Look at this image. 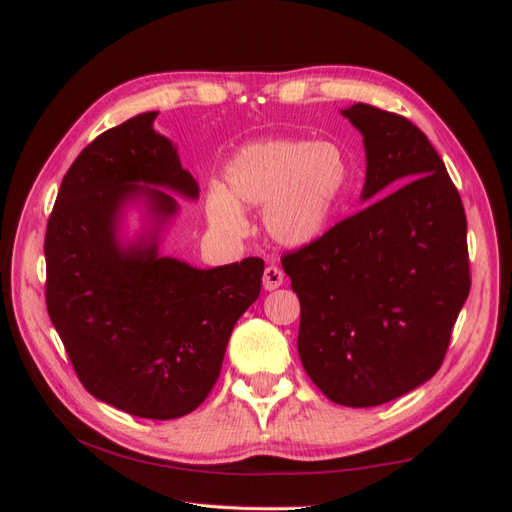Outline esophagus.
I'll return each instance as SVG.
<instances>
[{"instance_id":"1","label":"esophagus","mask_w":512,"mask_h":512,"mask_svg":"<svg viewBox=\"0 0 512 512\" xmlns=\"http://www.w3.org/2000/svg\"><path fill=\"white\" fill-rule=\"evenodd\" d=\"M284 284V273H282V269L277 267V265H267L265 267V275H262V286H265V290H275V288H280Z\"/></svg>"}]
</instances>
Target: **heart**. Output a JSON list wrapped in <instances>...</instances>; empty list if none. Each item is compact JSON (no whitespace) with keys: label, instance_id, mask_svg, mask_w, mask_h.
<instances>
[{"label":"heart","instance_id":"b5f03b06","mask_svg":"<svg viewBox=\"0 0 512 512\" xmlns=\"http://www.w3.org/2000/svg\"><path fill=\"white\" fill-rule=\"evenodd\" d=\"M348 177L346 153L331 141L250 143L226 164V190H209V222L226 235H243L241 207H265L262 220L273 239L292 247L312 243L329 226Z\"/></svg>","mask_w":512,"mask_h":512}]
</instances>
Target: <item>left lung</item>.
<instances>
[{"label": "left lung", "instance_id": "8db88e82", "mask_svg": "<svg viewBox=\"0 0 512 512\" xmlns=\"http://www.w3.org/2000/svg\"><path fill=\"white\" fill-rule=\"evenodd\" d=\"M344 117L367 156L363 200L402 183L282 256L301 303L299 356L335 404L371 408L440 369L470 294L461 196L414 123L356 102Z\"/></svg>", "mask_w": 512, "mask_h": 512}]
</instances>
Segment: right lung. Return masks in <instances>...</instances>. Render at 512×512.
Returning <instances> with one entry per match:
<instances>
[{"label":"right lung","mask_w":512,"mask_h":512,"mask_svg":"<svg viewBox=\"0 0 512 512\" xmlns=\"http://www.w3.org/2000/svg\"><path fill=\"white\" fill-rule=\"evenodd\" d=\"M136 115L96 136L61 181L46 224V309L85 389L123 412L168 421L196 410L220 378L228 339L260 294L262 258L194 269L160 258L156 237L121 250L117 218L145 192L160 222L177 211L164 185H198L173 143Z\"/></svg>","instance_id":"right-lung-1"}]
</instances>
